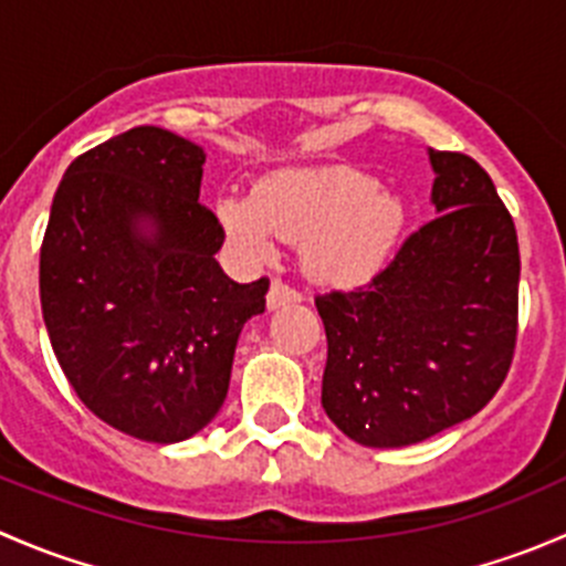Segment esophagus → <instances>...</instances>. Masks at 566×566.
<instances>
[{
    "instance_id": "esophagus-1",
    "label": "esophagus",
    "mask_w": 566,
    "mask_h": 566,
    "mask_svg": "<svg viewBox=\"0 0 566 566\" xmlns=\"http://www.w3.org/2000/svg\"><path fill=\"white\" fill-rule=\"evenodd\" d=\"M268 310H279V306H287V304H301L304 295L298 290H293L290 284L284 282H271V290H268Z\"/></svg>"
}]
</instances>
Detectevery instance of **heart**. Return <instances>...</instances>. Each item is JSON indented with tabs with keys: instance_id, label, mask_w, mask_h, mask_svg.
I'll return each mask as SVG.
<instances>
[{
	"instance_id": "b5f03b06",
	"label": "heart",
	"mask_w": 566,
	"mask_h": 566,
	"mask_svg": "<svg viewBox=\"0 0 566 566\" xmlns=\"http://www.w3.org/2000/svg\"><path fill=\"white\" fill-rule=\"evenodd\" d=\"M216 221L247 265L276 260L279 243H301V265L319 284L358 287L384 271L408 210L375 175L356 167L282 169L254 193H219Z\"/></svg>"
}]
</instances>
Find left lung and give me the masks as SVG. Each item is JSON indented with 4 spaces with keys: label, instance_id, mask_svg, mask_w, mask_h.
<instances>
[{
    "label": "left lung",
    "instance_id": "1",
    "mask_svg": "<svg viewBox=\"0 0 566 566\" xmlns=\"http://www.w3.org/2000/svg\"><path fill=\"white\" fill-rule=\"evenodd\" d=\"M436 219L378 276L317 295L328 339L323 408L350 441L397 449L484 408L510 373L521 254L490 175L427 150Z\"/></svg>",
    "mask_w": 566,
    "mask_h": 566
}]
</instances>
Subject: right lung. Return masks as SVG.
I'll return each mask as SVG.
<instances>
[{
	"label": "right lung",
	"instance_id": "add662e5",
	"mask_svg": "<svg viewBox=\"0 0 566 566\" xmlns=\"http://www.w3.org/2000/svg\"><path fill=\"white\" fill-rule=\"evenodd\" d=\"M205 150L136 125L78 156L40 249V306L62 373L108 427L177 443L213 421L238 336L268 279L221 271L219 221L199 205Z\"/></svg>",
	"mask_w": 566,
	"mask_h": 566
}]
</instances>
